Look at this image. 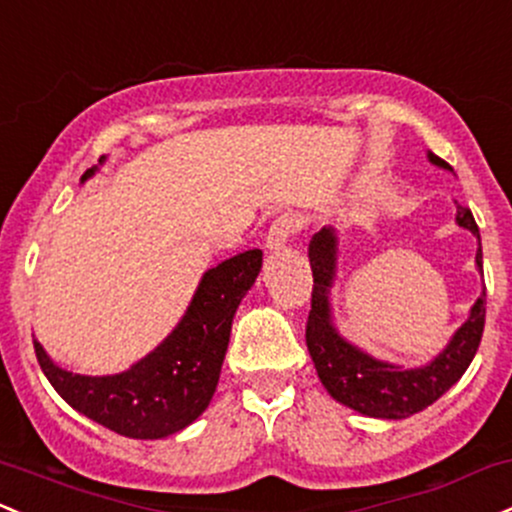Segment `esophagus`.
<instances>
[{"label": "esophagus", "mask_w": 512, "mask_h": 512, "mask_svg": "<svg viewBox=\"0 0 512 512\" xmlns=\"http://www.w3.org/2000/svg\"><path fill=\"white\" fill-rule=\"evenodd\" d=\"M301 228L303 221L296 213H282V216H277L267 230V250H282V247L289 243V238H294Z\"/></svg>", "instance_id": "34e87169"}]
</instances>
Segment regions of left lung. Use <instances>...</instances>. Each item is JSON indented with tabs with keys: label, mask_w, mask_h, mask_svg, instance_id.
Instances as JSON below:
<instances>
[{
	"label": "left lung",
	"mask_w": 512,
	"mask_h": 512,
	"mask_svg": "<svg viewBox=\"0 0 512 512\" xmlns=\"http://www.w3.org/2000/svg\"><path fill=\"white\" fill-rule=\"evenodd\" d=\"M430 162L452 170L442 157L428 153ZM457 223L479 238V226L464 206H457ZM481 245V243H479ZM313 269L311 313L306 320V345L311 352L316 372L335 401L352 411L372 418H408L425 411L442 393L452 389L479 350L486 323V289L471 308V316L449 340L428 367L401 369L393 364L364 355L338 335L330 323L328 289L335 277V233L330 228L318 230L308 245ZM476 265L481 269V247L476 252Z\"/></svg>",
	"instance_id": "left-lung-1"
}]
</instances>
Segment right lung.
Returning <instances> with one entry per match:
<instances>
[{"label":"right lung","mask_w":512,"mask_h":512,"mask_svg":"<svg viewBox=\"0 0 512 512\" xmlns=\"http://www.w3.org/2000/svg\"><path fill=\"white\" fill-rule=\"evenodd\" d=\"M94 170L82 174V182ZM262 267L260 250L228 257L201 279L182 323L128 372L82 376L55 367L33 340L38 364L53 389L94 423L133 437L157 440L194 423L216 391L235 308Z\"/></svg>","instance_id":"1"}]
</instances>
